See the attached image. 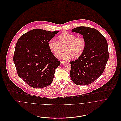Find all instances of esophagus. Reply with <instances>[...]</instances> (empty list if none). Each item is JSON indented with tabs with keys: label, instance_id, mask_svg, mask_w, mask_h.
I'll use <instances>...</instances> for the list:
<instances>
[{
	"label": "esophagus",
	"instance_id": "1",
	"mask_svg": "<svg viewBox=\"0 0 121 121\" xmlns=\"http://www.w3.org/2000/svg\"><path fill=\"white\" fill-rule=\"evenodd\" d=\"M66 62V61H63V60H61V61H60L61 64H64V63H65Z\"/></svg>",
	"mask_w": 121,
	"mask_h": 121
}]
</instances>
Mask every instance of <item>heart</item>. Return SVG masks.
Masks as SVG:
<instances>
[{"instance_id": "obj_1", "label": "heart", "mask_w": 121, "mask_h": 121, "mask_svg": "<svg viewBox=\"0 0 121 121\" xmlns=\"http://www.w3.org/2000/svg\"><path fill=\"white\" fill-rule=\"evenodd\" d=\"M65 52L61 56L64 60H69L80 57L84 52L86 42L84 38L76 37L74 34L64 32L58 37V41L51 39L48 41V46L52 53L56 57H59L61 53V47L65 46Z\"/></svg>"}]
</instances>
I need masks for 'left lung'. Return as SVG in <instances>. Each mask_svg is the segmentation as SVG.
I'll use <instances>...</instances> for the list:
<instances>
[{
    "instance_id": "1",
    "label": "left lung",
    "mask_w": 121,
    "mask_h": 121,
    "mask_svg": "<svg viewBox=\"0 0 121 121\" xmlns=\"http://www.w3.org/2000/svg\"><path fill=\"white\" fill-rule=\"evenodd\" d=\"M72 31L83 35L86 46L80 57L70 62L71 79L76 85H88L104 72L109 57L108 43L103 35L93 28L80 26Z\"/></svg>"
}]
</instances>
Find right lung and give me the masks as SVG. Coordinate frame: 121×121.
Listing matches in <instances>:
<instances>
[{"instance_id": "add662e5", "label": "right lung", "mask_w": 121, "mask_h": 121, "mask_svg": "<svg viewBox=\"0 0 121 121\" xmlns=\"http://www.w3.org/2000/svg\"><path fill=\"white\" fill-rule=\"evenodd\" d=\"M58 32L35 29L17 40L13 61L18 76L29 86L40 88L52 83L60 62L50 50L48 42Z\"/></svg>"}]
</instances>
